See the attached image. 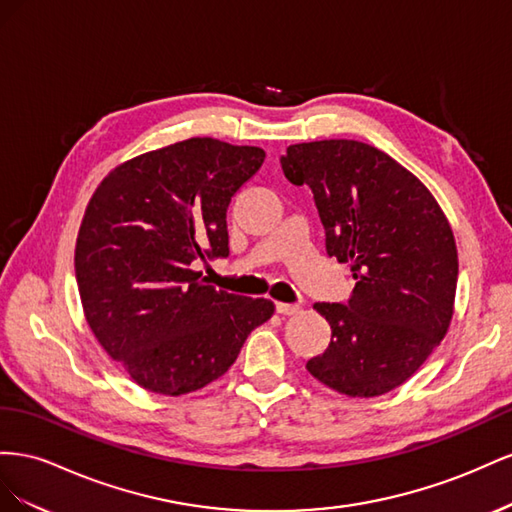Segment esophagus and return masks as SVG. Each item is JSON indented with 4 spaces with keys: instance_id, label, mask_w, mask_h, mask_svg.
I'll use <instances>...</instances> for the list:
<instances>
[{
    "instance_id": "34e87169",
    "label": "esophagus",
    "mask_w": 512,
    "mask_h": 512,
    "mask_svg": "<svg viewBox=\"0 0 512 512\" xmlns=\"http://www.w3.org/2000/svg\"><path fill=\"white\" fill-rule=\"evenodd\" d=\"M302 311L300 304H287V302H276V313L281 315H298Z\"/></svg>"
}]
</instances>
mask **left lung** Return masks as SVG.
<instances>
[{
  "label": "left lung",
  "instance_id": "obj_1",
  "mask_svg": "<svg viewBox=\"0 0 512 512\" xmlns=\"http://www.w3.org/2000/svg\"><path fill=\"white\" fill-rule=\"evenodd\" d=\"M285 178L311 186L326 251L356 281L347 304L317 302L332 339L306 362L347 397L407 382L442 343L455 313L459 257L440 203L412 171L354 139L289 145Z\"/></svg>",
  "mask_w": 512,
  "mask_h": 512
}]
</instances>
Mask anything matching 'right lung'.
Returning a JSON list of instances; mask_svg holds the SVG:
<instances>
[{"label": "right lung", "instance_id": "obj_1", "mask_svg": "<svg viewBox=\"0 0 512 512\" xmlns=\"http://www.w3.org/2000/svg\"><path fill=\"white\" fill-rule=\"evenodd\" d=\"M266 152L193 137L107 173L75 246L83 315L102 349L156 394L195 392L225 375L274 313L201 279L193 261L227 257V208Z\"/></svg>", "mask_w": 512, "mask_h": 512}]
</instances>
